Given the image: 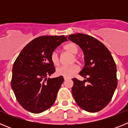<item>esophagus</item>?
Listing matches in <instances>:
<instances>
[{
  "label": "esophagus",
  "instance_id": "1",
  "mask_svg": "<svg viewBox=\"0 0 128 128\" xmlns=\"http://www.w3.org/2000/svg\"><path fill=\"white\" fill-rule=\"evenodd\" d=\"M68 79L67 78H64V80H65V81H66V80H67Z\"/></svg>",
  "mask_w": 128,
  "mask_h": 128
}]
</instances>
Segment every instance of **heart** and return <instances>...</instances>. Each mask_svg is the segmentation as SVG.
<instances>
[{"mask_svg":"<svg viewBox=\"0 0 128 128\" xmlns=\"http://www.w3.org/2000/svg\"><path fill=\"white\" fill-rule=\"evenodd\" d=\"M63 49L66 52H70L74 55V58H72V62L79 60V58L76 55L78 52L79 48L75 43L70 42L67 44L63 47ZM50 61L55 66H58L60 64V58L57 52L54 51L50 54ZM80 70V66L76 64L69 65V66H62L58 67L56 69V73L58 76H63L66 78H70L76 74Z\"/></svg>","mask_w":128,"mask_h":128,"instance_id":"1","label":"heart"}]
</instances>
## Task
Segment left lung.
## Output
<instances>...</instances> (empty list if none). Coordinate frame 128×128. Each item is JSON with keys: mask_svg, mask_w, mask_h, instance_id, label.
I'll return each mask as SVG.
<instances>
[{"mask_svg": "<svg viewBox=\"0 0 128 128\" xmlns=\"http://www.w3.org/2000/svg\"><path fill=\"white\" fill-rule=\"evenodd\" d=\"M84 52V66L79 73L86 80L73 78L72 96L80 107L88 112L103 109L110 102L117 88V67L110 52L102 43L82 33L68 36ZM86 81L89 82L86 86Z\"/></svg>", "mask_w": 128, "mask_h": 128, "instance_id": "obj_1", "label": "left lung"}]
</instances>
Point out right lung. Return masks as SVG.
Wrapping results in <instances>:
<instances>
[{
  "instance_id": "right-lung-1",
  "label": "right lung",
  "mask_w": 128,
  "mask_h": 128,
  "mask_svg": "<svg viewBox=\"0 0 128 128\" xmlns=\"http://www.w3.org/2000/svg\"><path fill=\"white\" fill-rule=\"evenodd\" d=\"M67 41L65 36H42L22 49L13 64L11 87L16 99L28 112L40 114L52 106L63 76L47 78L55 72L50 54Z\"/></svg>"
}]
</instances>
